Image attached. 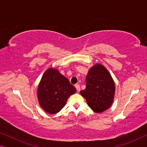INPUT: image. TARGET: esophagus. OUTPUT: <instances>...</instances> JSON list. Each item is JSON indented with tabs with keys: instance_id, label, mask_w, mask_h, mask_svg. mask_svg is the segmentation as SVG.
<instances>
[{
	"instance_id": "obj_1",
	"label": "esophagus",
	"mask_w": 147,
	"mask_h": 147,
	"mask_svg": "<svg viewBox=\"0 0 147 147\" xmlns=\"http://www.w3.org/2000/svg\"><path fill=\"white\" fill-rule=\"evenodd\" d=\"M75 87H76V90H77L78 92H80V85H78V84H77V85L75 86Z\"/></svg>"
}]
</instances>
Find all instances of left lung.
<instances>
[{"instance_id":"left-lung-1","label":"left lung","mask_w":147,"mask_h":147,"mask_svg":"<svg viewBox=\"0 0 147 147\" xmlns=\"http://www.w3.org/2000/svg\"><path fill=\"white\" fill-rule=\"evenodd\" d=\"M86 88L80 92L94 112L102 113L113 103L116 86L110 72L100 63L90 68L86 78Z\"/></svg>"}]
</instances>
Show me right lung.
<instances>
[{
  "label": "right lung",
  "instance_id": "obj_1",
  "mask_svg": "<svg viewBox=\"0 0 147 147\" xmlns=\"http://www.w3.org/2000/svg\"><path fill=\"white\" fill-rule=\"evenodd\" d=\"M76 92L69 80L55 67H49L42 76L37 88L39 104L47 113L55 114L65 105L70 96Z\"/></svg>",
  "mask_w": 147,
  "mask_h": 147
}]
</instances>
